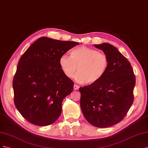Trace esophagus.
<instances>
[{
  "mask_svg": "<svg viewBox=\"0 0 148 148\" xmlns=\"http://www.w3.org/2000/svg\"><path fill=\"white\" fill-rule=\"evenodd\" d=\"M79 87L77 85H76V84H74V90H77L79 89Z\"/></svg>",
  "mask_w": 148,
  "mask_h": 148,
  "instance_id": "esophagus-1",
  "label": "esophagus"
}]
</instances>
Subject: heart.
<instances>
[{"label": "heart", "mask_w": 148, "mask_h": 148, "mask_svg": "<svg viewBox=\"0 0 148 148\" xmlns=\"http://www.w3.org/2000/svg\"><path fill=\"white\" fill-rule=\"evenodd\" d=\"M71 56L63 54L59 60V64L67 77L74 75V79L79 83L92 85L99 81L106 73L109 65L106 54L98 50L86 46H81L70 52Z\"/></svg>", "instance_id": "heart-1"}]
</instances>
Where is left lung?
I'll list each match as a JSON object with an SVG mask.
<instances>
[{"label":"left lung","instance_id":"1","mask_svg":"<svg viewBox=\"0 0 148 148\" xmlns=\"http://www.w3.org/2000/svg\"><path fill=\"white\" fill-rule=\"evenodd\" d=\"M108 58L106 73L92 85L80 87V105L88 123L99 128H107L119 123L133 102L136 83L129 61L113 45H94Z\"/></svg>","mask_w":148,"mask_h":148}]
</instances>
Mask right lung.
Masks as SVG:
<instances>
[{
	"label": "right lung",
	"mask_w": 148,
	"mask_h": 148,
	"mask_svg": "<svg viewBox=\"0 0 148 148\" xmlns=\"http://www.w3.org/2000/svg\"><path fill=\"white\" fill-rule=\"evenodd\" d=\"M79 45L41 37L20 58L13 80L14 103L21 115L37 126L54 123L74 82L63 73L60 57Z\"/></svg>",
	"instance_id": "right-lung-1"
}]
</instances>
